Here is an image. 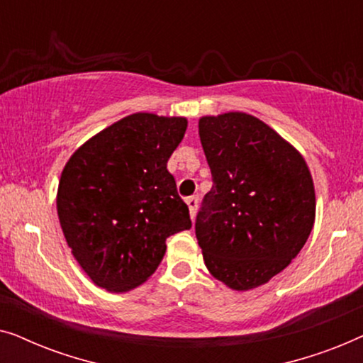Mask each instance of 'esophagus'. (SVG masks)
Segmentation results:
<instances>
[{"label":"esophagus","mask_w":363,"mask_h":363,"mask_svg":"<svg viewBox=\"0 0 363 363\" xmlns=\"http://www.w3.org/2000/svg\"><path fill=\"white\" fill-rule=\"evenodd\" d=\"M186 205H188V208H190V216L193 220V218H195V215H196V210H198V196L188 198Z\"/></svg>","instance_id":"34e87169"}]
</instances>
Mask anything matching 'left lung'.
Here are the masks:
<instances>
[{
    "label": "left lung",
    "mask_w": 363,
    "mask_h": 363,
    "mask_svg": "<svg viewBox=\"0 0 363 363\" xmlns=\"http://www.w3.org/2000/svg\"><path fill=\"white\" fill-rule=\"evenodd\" d=\"M198 127L213 178L195 221L205 264L231 289L266 284L299 255L314 226L309 168L247 113L203 117Z\"/></svg>",
    "instance_id": "1"
}]
</instances>
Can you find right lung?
I'll use <instances>...</instances> for the list:
<instances>
[{"label": "right lung", "mask_w": 363, "mask_h": 363, "mask_svg": "<svg viewBox=\"0 0 363 363\" xmlns=\"http://www.w3.org/2000/svg\"><path fill=\"white\" fill-rule=\"evenodd\" d=\"M186 118L138 112L74 152L57 190V215L72 255L99 287L125 292L163 259L167 238L190 230L186 203L167 162Z\"/></svg>", "instance_id": "add662e5"}]
</instances>
